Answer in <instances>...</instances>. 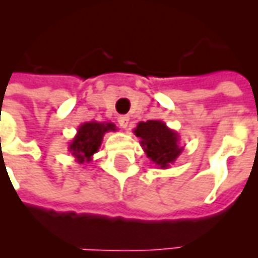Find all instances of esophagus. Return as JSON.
I'll use <instances>...</instances> for the list:
<instances>
[{
	"label": "esophagus",
	"instance_id": "obj_1",
	"mask_svg": "<svg viewBox=\"0 0 258 258\" xmlns=\"http://www.w3.org/2000/svg\"><path fill=\"white\" fill-rule=\"evenodd\" d=\"M117 121L121 128H127V125H128L130 123V117L128 116H120V117L117 118Z\"/></svg>",
	"mask_w": 258,
	"mask_h": 258
}]
</instances>
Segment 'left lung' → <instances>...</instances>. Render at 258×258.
Masks as SVG:
<instances>
[{
	"label": "left lung",
	"instance_id": "8db88e82",
	"mask_svg": "<svg viewBox=\"0 0 258 258\" xmlns=\"http://www.w3.org/2000/svg\"><path fill=\"white\" fill-rule=\"evenodd\" d=\"M134 134L141 140L146 157L157 168H168L184 151V146L179 145L178 133L168 128L162 120L140 121L134 128Z\"/></svg>",
	"mask_w": 258,
	"mask_h": 258
}]
</instances>
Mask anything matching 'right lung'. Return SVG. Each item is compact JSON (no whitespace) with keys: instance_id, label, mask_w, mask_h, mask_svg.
Listing matches in <instances>:
<instances>
[{"instance_id":"obj_1","label":"right lung","mask_w":258,"mask_h":258,"mask_svg":"<svg viewBox=\"0 0 258 258\" xmlns=\"http://www.w3.org/2000/svg\"><path fill=\"white\" fill-rule=\"evenodd\" d=\"M117 127L110 121H85L77 128L68 149L79 164L92 162V156L101 148L103 137L109 131H116Z\"/></svg>"}]
</instances>
